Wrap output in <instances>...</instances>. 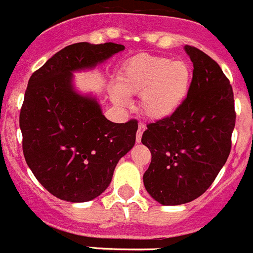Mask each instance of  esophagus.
I'll use <instances>...</instances> for the list:
<instances>
[{"instance_id": "1", "label": "esophagus", "mask_w": 253, "mask_h": 253, "mask_svg": "<svg viewBox=\"0 0 253 253\" xmlns=\"http://www.w3.org/2000/svg\"><path fill=\"white\" fill-rule=\"evenodd\" d=\"M144 130H146V125L143 124V123H139V125H138L137 138H135V140H137V143H140V140H142L143 131H144Z\"/></svg>"}]
</instances>
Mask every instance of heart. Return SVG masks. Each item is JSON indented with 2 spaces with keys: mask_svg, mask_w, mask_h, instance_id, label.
Listing matches in <instances>:
<instances>
[{
  "mask_svg": "<svg viewBox=\"0 0 253 253\" xmlns=\"http://www.w3.org/2000/svg\"><path fill=\"white\" fill-rule=\"evenodd\" d=\"M191 68L185 60L139 54L120 67L111 99L126 106L128 96L140 93L139 105L149 119H167L184 104L191 86Z\"/></svg>",
  "mask_w": 253,
  "mask_h": 253,
  "instance_id": "obj_1",
  "label": "heart"
}]
</instances>
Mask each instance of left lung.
I'll return each instance as SVG.
<instances>
[{
	"mask_svg": "<svg viewBox=\"0 0 253 253\" xmlns=\"http://www.w3.org/2000/svg\"><path fill=\"white\" fill-rule=\"evenodd\" d=\"M184 49L194 64L189 95L142 137L152 153L143 182L162 205L186 204L209 189L227 162L236 124L233 90L220 67L195 46Z\"/></svg>",
	"mask_w": 253,
	"mask_h": 253,
	"instance_id": "obj_1",
	"label": "left lung"
}]
</instances>
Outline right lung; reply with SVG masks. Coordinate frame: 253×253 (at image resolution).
I'll use <instances>...</instances> for the list:
<instances>
[{
    "instance_id": "1",
    "label": "right lung",
    "mask_w": 253,
    "mask_h": 253,
    "mask_svg": "<svg viewBox=\"0 0 253 253\" xmlns=\"http://www.w3.org/2000/svg\"><path fill=\"white\" fill-rule=\"evenodd\" d=\"M124 49L115 43L72 44L29 80L20 111L24 157L60 200L84 203L101 195L120 158L134 147L138 123L107 120L95 96L73 84V73L93 69Z\"/></svg>"
}]
</instances>
